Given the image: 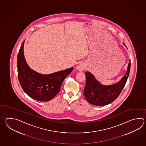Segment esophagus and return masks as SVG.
I'll list each match as a JSON object with an SVG mask.
<instances>
[{
  "instance_id": "obj_1",
  "label": "esophagus",
  "mask_w": 146,
  "mask_h": 146,
  "mask_svg": "<svg viewBox=\"0 0 146 146\" xmlns=\"http://www.w3.org/2000/svg\"><path fill=\"white\" fill-rule=\"evenodd\" d=\"M85 68V66L83 64H79L76 67V69L79 72H82L83 71L84 69Z\"/></svg>"
}]
</instances>
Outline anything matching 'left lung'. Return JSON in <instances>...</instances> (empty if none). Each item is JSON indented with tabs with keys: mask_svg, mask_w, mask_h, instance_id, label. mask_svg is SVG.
Returning a JSON list of instances; mask_svg holds the SVG:
<instances>
[{
	"mask_svg": "<svg viewBox=\"0 0 146 146\" xmlns=\"http://www.w3.org/2000/svg\"><path fill=\"white\" fill-rule=\"evenodd\" d=\"M125 46L126 47L124 44ZM130 60L126 73L121 80L111 86H103L96 80L89 72L85 73L86 82L84 88V94L88 102L93 106H104L113 102L119 96L123 89L129 76Z\"/></svg>",
	"mask_w": 146,
	"mask_h": 146,
	"instance_id": "1",
	"label": "left lung"
}]
</instances>
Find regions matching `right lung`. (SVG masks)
Listing matches in <instances>:
<instances>
[{"instance_id":"add662e5","label":"right lung","mask_w":146,"mask_h":146,"mask_svg":"<svg viewBox=\"0 0 146 146\" xmlns=\"http://www.w3.org/2000/svg\"><path fill=\"white\" fill-rule=\"evenodd\" d=\"M23 42L17 59L18 76L23 91L33 99L46 102L52 99L60 90L62 81L72 72L73 67L49 74H40L32 70L25 61Z\"/></svg>"}]
</instances>
